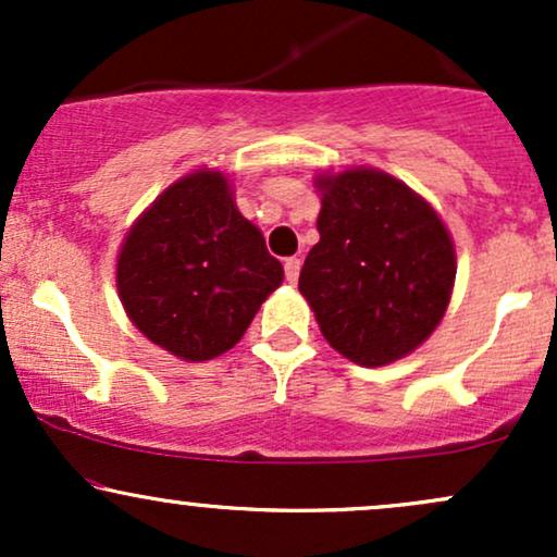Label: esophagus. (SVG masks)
Wrapping results in <instances>:
<instances>
[{
  "label": "esophagus",
  "mask_w": 557,
  "mask_h": 557,
  "mask_svg": "<svg viewBox=\"0 0 557 557\" xmlns=\"http://www.w3.org/2000/svg\"><path fill=\"white\" fill-rule=\"evenodd\" d=\"M298 272H300V259H285V277H287V283H296L298 280Z\"/></svg>",
  "instance_id": "34e87169"
}]
</instances>
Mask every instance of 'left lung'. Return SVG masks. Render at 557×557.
Here are the masks:
<instances>
[{
    "label": "left lung",
    "instance_id": "obj_1",
    "mask_svg": "<svg viewBox=\"0 0 557 557\" xmlns=\"http://www.w3.org/2000/svg\"><path fill=\"white\" fill-rule=\"evenodd\" d=\"M319 243L298 290L337 354L385 367L413 354L443 322L456 285V246L443 216L374 168L319 172Z\"/></svg>",
    "mask_w": 557,
    "mask_h": 557
}]
</instances>
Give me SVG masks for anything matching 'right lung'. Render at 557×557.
Masks as SVG:
<instances>
[{
	"mask_svg": "<svg viewBox=\"0 0 557 557\" xmlns=\"http://www.w3.org/2000/svg\"><path fill=\"white\" fill-rule=\"evenodd\" d=\"M283 264L235 207L225 172L194 170L133 222L117 253L127 319L181 361H209L246 335L283 285Z\"/></svg>",
	"mask_w": 557,
	"mask_h": 557,
	"instance_id": "add662e5",
	"label": "right lung"
}]
</instances>
